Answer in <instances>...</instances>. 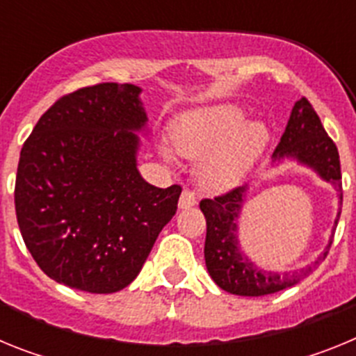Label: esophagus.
<instances>
[{
  "instance_id": "1",
  "label": "esophagus",
  "mask_w": 356,
  "mask_h": 356,
  "mask_svg": "<svg viewBox=\"0 0 356 356\" xmlns=\"http://www.w3.org/2000/svg\"><path fill=\"white\" fill-rule=\"evenodd\" d=\"M196 203H197V200H196V196H194V193H191V191H187V188H185L180 196V201H178V207H180L181 210H187V209H193Z\"/></svg>"
}]
</instances>
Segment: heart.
I'll return each mask as SVG.
<instances>
[{"label": "heart", "instance_id": "obj_1", "mask_svg": "<svg viewBox=\"0 0 356 356\" xmlns=\"http://www.w3.org/2000/svg\"><path fill=\"white\" fill-rule=\"evenodd\" d=\"M176 151L197 161L196 176L209 193L235 187L250 172L269 143L266 122L248 119L246 110L235 103H216L188 110L172 128ZM165 160L172 159L168 146L159 147Z\"/></svg>", "mask_w": 356, "mask_h": 356}]
</instances>
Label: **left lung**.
Here are the masks:
<instances>
[{
    "label": "left lung",
    "mask_w": 356,
    "mask_h": 356,
    "mask_svg": "<svg viewBox=\"0 0 356 356\" xmlns=\"http://www.w3.org/2000/svg\"><path fill=\"white\" fill-rule=\"evenodd\" d=\"M285 162L310 169L317 178L332 184L337 191V217L332 226L328 244L321 251L312 266L303 267L300 271H285L282 275L267 271L257 266V262H253L242 251L241 241H238V219H241L250 187L242 185L225 196L203 200L200 203V209L205 213L207 219V271L212 276L213 282L229 294L266 296L284 291V289L300 284L301 278L307 276V273L312 271V267H316L328 254L333 234L341 217V162H339L337 146L330 139L321 124L319 115L305 97L298 99L292 106L287 128L282 135L278 147L273 153L271 168H278L280 163Z\"/></svg>",
    "instance_id": "1"
}]
</instances>
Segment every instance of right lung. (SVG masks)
I'll use <instances>...</instances> for the list:
<instances>
[{"instance_id": "1", "label": "right lung", "mask_w": 356, "mask_h": 356, "mask_svg": "<svg viewBox=\"0 0 356 356\" xmlns=\"http://www.w3.org/2000/svg\"><path fill=\"white\" fill-rule=\"evenodd\" d=\"M143 89L99 83L60 97L21 149L15 213L33 260L76 291L112 294L137 278L176 213L180 185L137 168L149 135Z\"/></svg>"}]
</instances>
